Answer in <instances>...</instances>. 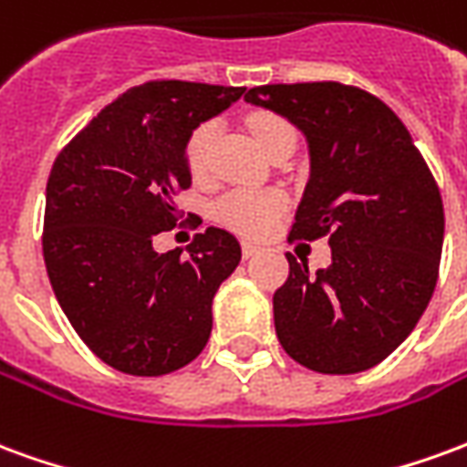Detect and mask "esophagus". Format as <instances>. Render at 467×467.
Wrapping results in <instances>:
<instances>
[{"label":"esophagus","mask_w":467,"mask_h":467,"mask_svg":"<svg viewBox=\"0 0 467 467\" xmlns=\"http://www.w3.org/2000/svg\"><path fill=\"white\" fill-rule=\"evenodd\" d=\"M260 253V247H257V244L254 243H243V254L244 257H253V254H257Z\"/></svg>","instance_id":"34e87169"}]
</instances>
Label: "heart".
<instances>
[{
	"instance_id": "obj_1",
	"label": "heart",
	"mask_w": 467,
	"mask_h": 467,
	"mask_svg": "<svg viewBox=\"0 0 467 467\" xmlns=\"http://www.w3.org/2000/svg\"><path fill=\"white\" fill-rule=\"evenodd\" d=\"M247 130L253 134L254 144L265 150L267 144H273L277 137L283 134H293L290 124L285 122L283 117H277L275 112H250L247 115ZM214 134L217 127L214 122H200L192 132L187 134L184 142V157L187 164L194 174H202L210 162V150H213ZM285 194L277 190H230L223 197H217L213 213L227 227H233L243 234H260L265 233L277 214L285 210Z\"/></svg>"
}]
</instances>
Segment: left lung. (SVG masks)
Masks as SVG:
<instances>
[{
	"label": "left lung",
	"instance_id": "obj_1",
	"mask_svg": "<svg viewBox=\"0 0 467 467\" xmlns=\"http://www.w3.org/2000/svg\"><path fill=\"white\" fill-rule=\"evenodd\" d=\"M244 99L307 137L310 180L290 237L333 247L315 275L287 254L290 275L273 295L277 340L307 370H370L412 333L438 283V182L400 117L360 87L263 85Z\"/></svg>",
	"mask_w": 467,
	"mask_h": 467
}]
</instances>
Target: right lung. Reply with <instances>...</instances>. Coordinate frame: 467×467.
I'll use <instances>...</instances> for the list:
<instances>
[{
    "label": "right lung",
    "instance_id": "right-lung-1",
    "mask_svg": "<svg viewBox=\"0 0 467 467\" xmlns=\"http://www.w3.org/2000/svg\"><path fill=\"white\" fill-rule=\"evenodd\" d=\"M244 87L157 79L132 87L57 154L47 180V275L82 343L127 375H167L192 362L213 333V297L240 265L220 227L154 253L152 237L182 213L192 184L187 134Z\"/></svg>",
    "mask_w": 467,
    "mask_h": 467
}]
</instances>
